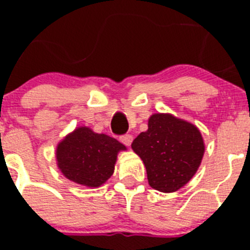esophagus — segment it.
Listing matches in <instances>:
<instances>
[{"mask_svg":"<svg viewBox=\"0 0 250 250\" xmlns=\"http://www.w3.org/2000/svg\"><path fill=\"white\" fill-rule=\"evenodd\" d=\"M120 141L123 143L124 145H126V146H130L132 143V136L129 135V134H126V135H123L120 136Z\"/></svg>","mask_w":250,"mask_h":250,"instance_id":"obj_1","label":"esophagus"}]
</instances>
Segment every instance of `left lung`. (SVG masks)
Here are the masks:
<instances>
[{
  "label": "left lung",
  "mask_w": 250,
  "mask_h": 250,
  "mask_svg": "<svg viewBox=\"0 0 250 250\" xmlns=\"http://www.w3.org/2000/svg\"><path fill=\"white\" fill-rule=\"evenodd\" d=\"M155 190L174 193L190 182L202 164L205 144L200 130L171 114H152L147 130L132 141Z\"/></svg>",
  "instance_id": "8db88e82"
}]
</instances>
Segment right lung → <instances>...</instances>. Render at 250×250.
Here are the masks:
<instances>
[{"mask_svg":"<svg viewBox=\"0 0 250 250\" xmlns=\"http://www.w3.org/2000/svg\"><path fill=\"white\" fill-rule=\"evenodd\" d=\"M125 150L126 146L116 139L79 126L57 144V167L76 184L99 188L114 174L118 154Z\"/></svg>","mask_w":250,"mask_h":250,"instance_id":"add662e5","label":"right lung"}]
</instances>
